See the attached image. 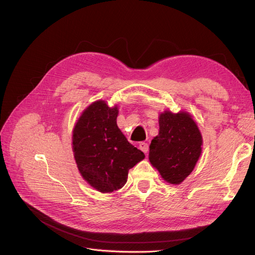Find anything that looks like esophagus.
<instances>
[{"instance_id": "obj_1", "label": "esophagus", "mask_w": 255, "mask_h": 255, "mask_svg": "<svg viewBox=\"0 0 255 255\" xmlns=\"http://www.w3.org/2000/svg\"><path fill=\"white\" fill-rule=\"evenodd\" d=\"M139 149L143 152V153H148V151H149V144L146 143V142H140L139 143Z\"/></svg>"}]
</instances>
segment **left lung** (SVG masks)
Instances as JSON below:
<instances>
[{
    "label": "left lung",
    "mask_w": 255,
    "mask_h": 255,
    "mask_svg": "<svg viewBox=\"0 0 255 255\" xmlns=\"http://www.w3.org/2000/svg\"><path fill=\"white\" fill-rule=\"evenodd\" d=\"M159 132L150 144L149 159L161 177L181 184L194 170L202 152V136L188 113L159 115Z\"/></svg>",
    "instance_id": "1"
}]
</instances>
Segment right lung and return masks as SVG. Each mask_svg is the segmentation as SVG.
I'll return each instance as SVG.
<instances>
[{"label":"right lung","instance_id":"1","mask_svg":"<svg viewBox=\"0 0 255 255\" xmlns=\"http://www.w3.org/2000/svg\"><path fill=\"white\" fill-rule=\"evenodd\" d=\"M117 106L96 101L82 114L73 129L72 149L79 171L100 192L125 186L128 170L144 158L117 126Z\"/></svg>","mask_w":255,"mask_h":255}]
</instances>
